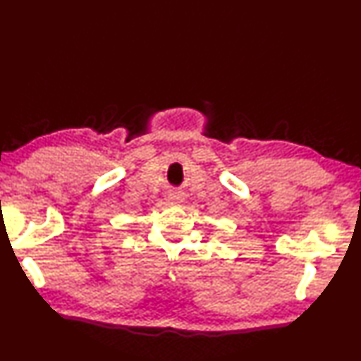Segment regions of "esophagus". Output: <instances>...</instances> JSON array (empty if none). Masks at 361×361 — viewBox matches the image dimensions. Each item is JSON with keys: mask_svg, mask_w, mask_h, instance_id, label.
<instances>
[{"mask_svg": "<svg viewBox=\"0 0 361 361\" xmlns=\"http://www.w3.org/2000/svg\"><path fill=\"white\" fill-rule=\"evenodd\" d=\"M166 199H169L170 204H182L183 202V196L180 195V192H170Z\"/></svg>", "mask_w": 361, "mask_h": 361, "instance_id": "esophagus-1", "label": "esophagus"}]
</instances>
